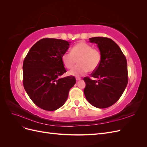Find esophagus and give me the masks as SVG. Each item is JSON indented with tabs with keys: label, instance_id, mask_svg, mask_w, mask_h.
Instances as JSON below:
<instances>
[{
	"label": "esophagus",
	"instance_id": "34e87169",
	"mask_svg": "<svg viewBox=\"0 0 147 147\" xmlns=\"http://www.w3.org/2000/svg\"><path fill=\"white\" fill-rule=\"evenodd\" d=\"M82 78H80V77H76V80H77V81H78V80H80Z\"/></svg>",
	"mask_w": 147,
	"mask_h": 147
}]
</instances>
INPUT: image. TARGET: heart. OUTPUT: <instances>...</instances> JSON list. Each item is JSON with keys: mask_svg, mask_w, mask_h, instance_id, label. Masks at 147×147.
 I'll return each instance as SVG.
<instances>
[{"mask_svg": "<svg viewBox=\"0 0 147 147\" xmlns=\"http://www.w3.org/2000/svg\"><path fill=\"white\" fill-rule=\"evenodd\" d=\"M102 55L100 51L85 42H78L72 48L70 52H65L62 55L61 60L67 69H72L78 60L76 67L69 72L73 76H80L88 71L96 70L100 63Z\"/></svg>", "mask_w": 147, "mask_h": 147, "instance_id": "heart-1", "label": "heart"}]
</instances>
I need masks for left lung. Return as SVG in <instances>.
Listing matches in <instances>:
<instances>
[{"instance_id":"left-lung-1","label":"left lung","mask_w":147,"mask_h":147,"mask_svg":"<svg viewBox=\"0 0 147 147\" xmlns=\"http://www.w3.org/2000/svg\"><path fill=\"white\" fill-rule=\"evenodd\" d=\"M91 43L97 44L102 55L100 63L91 77L83 78L86 83L84 94L90 103L99 109L112 106L118 100L128 82L127 65L125 56L119 46L107 37L90 38Z\"/></svg>"}]
</instances>
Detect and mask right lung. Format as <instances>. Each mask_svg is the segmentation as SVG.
<instances>
[{
  "instance_id": "add662e5",
  "label": "right lung",
  "mask_w": 147,
  "mask_h": 147,
  "mask_svg": "<svg viewBox=\"0 0 147 147\" xmlns=\"http://www.w3.org/2000/svg\"><path fill=\"white\" fill-rule=\"evenodd\" d=\"M70 45L64 40L44 38L35 43L23 61V86L30 99L42 109L60 108L76 83L74 76L61 78L66 70L61 57Z\"/></svg>"
}]
</instances>
